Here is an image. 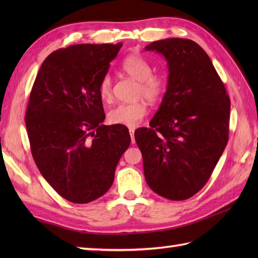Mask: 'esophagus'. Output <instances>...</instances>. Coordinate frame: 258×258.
Here are the masks:
<instances>
[{
    "mask_svg": "<svg viewBox=\"0 0 258 258\" xmlns=\"http://www.w3.org/2000/svg\"><path fill=\"white\" fill-rule=\"evenodd\" d=\"M134 132H135V130H134V128H130V135H131V139H132V144H135Z\"/></svg>",
    "mask_w": 258,
    "mask_h": 258,
    "instance_id": "obj_1",
    "label": "esophagus"
}]
</instances>
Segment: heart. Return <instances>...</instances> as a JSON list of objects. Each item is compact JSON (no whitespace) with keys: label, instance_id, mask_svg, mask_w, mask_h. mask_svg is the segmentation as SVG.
I'll return each mask as SVG.
<instances>
[{"label":"heart","instance_id":"obj_1","mask_svg":"<svg viewBox=\"0 0 258 258\" xmlns=\"http://www.w3.org/2000/svg\"><path fill=\"white\" fill-rule=\"evenodd\" d=\"M120 70L130 78L139 82L138 97H143L147 102L156 103L161 100L165 91V79L157 73H152V65L138 54H131L120 64ZM100 96L103 101H109L112 97V80L108 75L104 76L100 85ZM147 108L144 102L119 104L107 114L111 124L135 127L143 119Z\"/></svg>","mask_w":258,"mask_h":258}]
</instances>
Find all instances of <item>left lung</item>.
<instances>
[{"label": "left lung", "instance_id": "obj_1", "mask_svg": "<svg viewBox=\"0 0 258 258\" xmlns=\"http://www.w3.org/2000/svg\"><path fill=\"white\" fill-rule=\"evenodd\" d=\"M165 57L167 87L150 128L135 131L147 185L183 201L206 184L228 141L231 101L210 56L191 40L165 38L145 47Z\"/></svg>", "mask_w": 258, "mask_h": 258}]
</instances>
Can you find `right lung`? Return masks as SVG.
Here are the masks:
<instances>
[{
	"label": "right lung",
	"mask_w": 258,
	"mask_h": 258,
	"mask_svg": "<svg viewBox=\"0 0 258 258\" xmlns=\"http://www.w3.org/2000/svg\"><path fill=\"white\" fill-rule=\"evenodd\" d=\"M122 43L51 53L33 84L25 124L37 168L57 193L85 204L104 195L128 149L123 125H104L100 85Z\"/></svg>",
	"instance_id": "add662e5"
}]
</instances>
